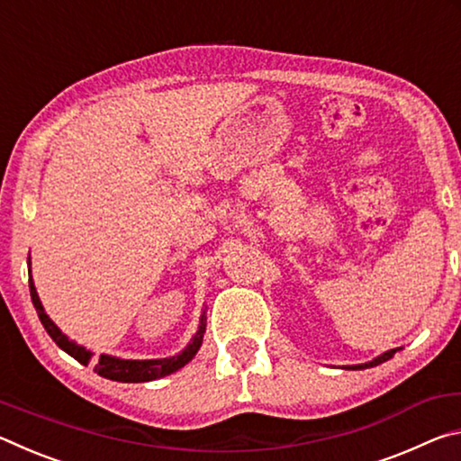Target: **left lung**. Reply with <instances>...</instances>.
Segmentation results:
<instances>
[{"instance_id": "obj_1", "label": "left lung", "mask_w": 461, "mask_h": 461, "mask_svg": "<svg viewBox=\"0 0 461 461\" xmlns=\"http://www.w3.org/2000/svg\"><path fill=\"white\" fill-rule=\"evenodd\" d=\"M401 348H396V349H388V352H384L382 356H378V357H374L372 362H366V364H357V366H348L349 370H364V368H372V366H378V364H382V362H386V360H390V357H393L396 352H399Z\"/></svg>"}]
</instances>
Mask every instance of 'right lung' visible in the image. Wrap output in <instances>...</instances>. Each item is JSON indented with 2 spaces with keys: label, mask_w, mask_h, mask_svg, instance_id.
I'll use <instances>...</instances> for the list:
<instances>
[{
  "label": "right lung",
  "mask_w": 461,
  "mask_h": 461,
  "mask_svg": "<svg viewBox=\"0 0 461 461\" xmlns=\"http://www.w3.org/2000/svg\"><path fill=\"white\" fill-rule=\"evenodd\" d=\"M28 267H30V258H28ZM30 296H32L36 313H38V317H41L44 330L50 335L52 341L57 343L60 349H65L68 356H73L77 362L87 366L93 360V352L85 349L83 346H77L73 339H68L67 335L62 333L57 325H54L52 319L44 313V307H42L41 299H38L32 276H30ZM205 321L207 319H205V313H203L197 333L193 335L191 343L183 349L181 354H176L173 357H160V360H122V357L101 354L99 360L95 362V372L99 374V376L115 380V382H150L156 378L168 376V374H173L178 368H183L185 364H189L194 357V354L199 352V348L203 343V333H205Z\"/></svg>",
  "instance_id": "right-lung-1"
}]
</instances>
